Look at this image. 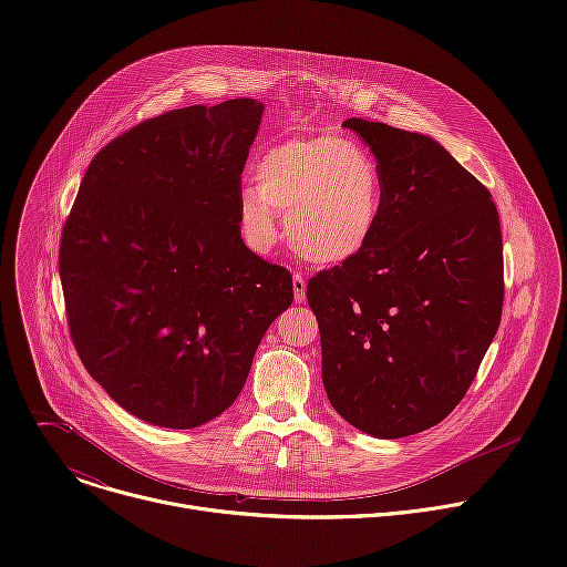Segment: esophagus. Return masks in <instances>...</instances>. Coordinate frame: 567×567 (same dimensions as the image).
I'll list each match as a JSON object with an SVG mask.
<instances>
[{"mask_svg": "<svg viewBox=\"0 0 567 567\" xmlns=\"http://www.w3.org/2000/svg\"><path fill=\"white\" fill-rule=\"evenodd\" d=\"M293 298H296V302H305V298H307V282H305V276L302 274H293Z\"/></svg>", "mask_w": 567, "mask_h": 567, "instance_id": "obj_1", "label": "esophagus"}]
</instances>
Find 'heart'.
Instances as JSON below:
<instances>
[{
    "label": "heart",
    "mask_w": 567,
    "mask_h": 567,
    "mask_svg": "<svg viewBox=\"0 0 567 567\" xmlns=\"http://www.w3.org/2000/svg\"><path fill=\"white\" fill-rule=\"evenodd\" d=\"M385 186L377 156L334 134L289 138L258 161V184L237 193L247 245L267 254L280 237L278 210L291 245L316 265L357 258L377 233Z\"/></svg>",
    "instance_id": "heart-1"
}]
</instances>
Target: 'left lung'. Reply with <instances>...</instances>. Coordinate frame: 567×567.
I'll return each mask as SVG.
<instances>
[{
	"mask_svg": "<svg viewBox=\"0 0 567 567\" xmlns=\"http://www.w3.org/2000/svg\"><path fill=\"white\" fill-rule=\"evenodd\" d=\"M377 156L385 199L370 245L307 285L322 385L359 431L396 440L466 394L503 316L492 193L431 136L348 118Z\"/></svg>",
	"mask_w": 567,
	"mask_h": 567,
	"instance_id": "obj_1",
	"label": "left lung"
}]
</instances>
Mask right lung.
<instances>
[{"instance_id":"obj_1","label":"right lung","mask_w":567,"mask_h":567,"mask_svg":"<svg viewBox=\"0 0 567 567\" xmlns=\"http://www.w3.org/2000/svg\"><path fill=\"white\" fill-rule=\"evenodd\" d=\"M262 112L233 99L138 123L92 158L64 221L75 352L147 424L197 429L221 415L293 300L289 271L239 235L237 193Z\"/></svg>"}]
</instances>
